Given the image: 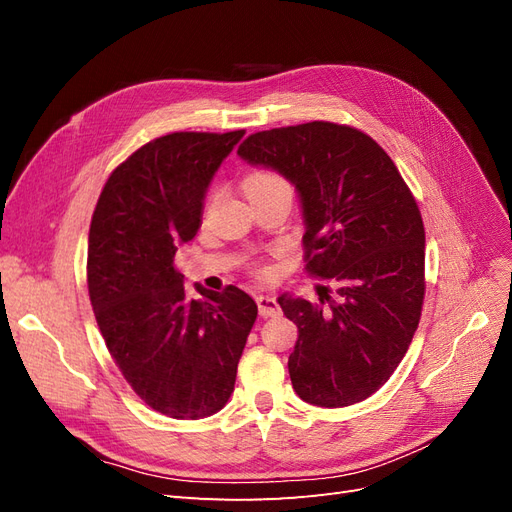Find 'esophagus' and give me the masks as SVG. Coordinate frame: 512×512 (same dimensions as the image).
<instances>
[{
    "label": "esophagus",
    "instance_id": "34e87169",
    "mask_svg": "<svg viewBox=\"0 0 512 512\" xmlns=\"http://www.w3.org/2000/svg\"><path fill=\"white\" fill-rule=\"evenodd\" d=\"M256 303H258V312L262 318H273V316H280V305H277L275 297L271 294H256Z\"/></svg>",
    "mask_w": 512,
    "mask_h": 512
}]
</instances>
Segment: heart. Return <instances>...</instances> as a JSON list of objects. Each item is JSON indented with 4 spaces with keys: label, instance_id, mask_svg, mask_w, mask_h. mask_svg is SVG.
<instances>
[{
    "label": "heart",
    "instance_id": "obj_1",
    "mask_svg": "<svg viewBox=\"0 0 512 512\" xmlns=\"http://www.w3.org/2000/svg\"><path fill=\"white\" fill-rule=\"evenodd\" d=\"M284 188H288V183L280 173H275V170H254V173L247 175L243 181L245 194L284 190Z\"/></svg>",
    "mask_w": 512,
    "mask_h": 512
}]
</instances>
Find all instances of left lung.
I'll return each instance as SVG.
<instances>
[{"label": "left lung", "mask_w": 512, "mask_h": 512, "mask_svg": "<svg viewBox=\"0 0 512 512\" xmlns=\"http://www.w3.org/2000/svg\"><path fill=\"white\" fill-rule=\"evenodd\" d=\"M237 153L297 188L305 269L335 284V299L324 286L320 305L277 299L299 329L288 359L294 391L320 408L359 404L391 378L421 320L425 228L416 200L389 153L339 123L256 132Z\"/></svg>", "instance_id": "left-lung-1"}]
</instances>
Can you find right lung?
Masks as SVG:
<instances>
[{
  "label": "right lung",
  "instance_id": "1",
  "mask_svg": "<svg viewBox=\"0 0 512 512\" xmlns=\"http://www.w3.org/2000/svg\"><path fill=\"white\" fill-rule=\"evenodd\" d=\"M245 130L173 132L121 162L89 226L87 286L100 333L149 408L205 418L226 406L258 307L237 286L183 288L181 243L203 224L209 183Z\"/></svg>",
  "mask_w": 512,
  "mask_h": 512
}]
</instances>
